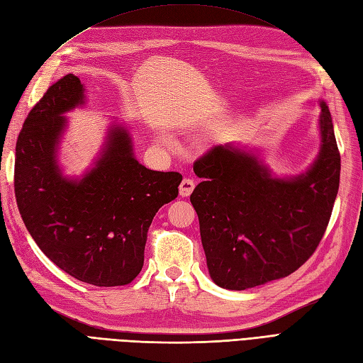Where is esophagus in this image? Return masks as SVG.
<instances>
[{
	"label": "esophagus",
	"instance_id": "esophagus-1",
	"mask_svg": "<svg viewBox=\"0 0 363 363\" xmlns=\"http://www.w3.org/2000/svg\"><path fill=\"white\" fill-rule=\"evenodd\" d=\"M195 188V182L192 179H183V182L180 183V188H179V192H180V196H189L192 194Z\"/></svg>",
	"mask_w": 363,
	"mask_h": 363
}]
</instances>
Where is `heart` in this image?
Returning <instances> with one entry per match:
<instances>
[{"mask_svg":"<svg viewBox=\"0 0 363 363\" xmlns=\"http://www.w3.org/2000/svg\"><path fill=\"white\" fill-rule=\"evenodd\" d=\"M162 140H163V142H167V144H169V140H168V138H162Z\"/></svg>","mask_w":363,"mask_h":363,"instance_id":"heart-1","label":"heart"}]
</instances>
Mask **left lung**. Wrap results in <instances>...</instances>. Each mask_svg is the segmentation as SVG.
I'll return each instance as SVG.
<instances>
[{"label":"left lung","instance_id":"8db88e82","mask_svg":"<svg viewBox=\"0 0 363 363\" xmlns=\"http://www.w3.org/2000/svg\"><path fill=\"white\" fill-rule=\"evenodd\" d=\"M320 150L304 171L281 175L257 148L215 145L195 162L191 195L207 269L219 288L244 291L288 277L312 256L339 189L340 156L324 100Z\"/></svg>","mask_w":363,"mask_h":363}]
</instances>
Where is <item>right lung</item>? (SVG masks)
Masks as SVG:
<instances>
[{
  "instance_id": "add662e5",
  "label": "right lung",
  "mask_w": 363,
  "mask_h": 363,
  "mask_svg": "<svg viewBox=\"0 0 363 363\" xmlns=\"http://www.w3.org/2000/svg\"><path fill=\"white\" fill-rule=\"evenodd\" d=\"M86 101L84 84L68 74L31 108L16 142V203L30 236L60 269L94 286H123L144 267L152 218L177 199L182 175L145 168L116 118L83 174H65V115Z\"/></svg>"
}]
</instances>
